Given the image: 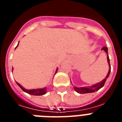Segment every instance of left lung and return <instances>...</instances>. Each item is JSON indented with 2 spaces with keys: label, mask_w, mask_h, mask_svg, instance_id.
Returning a JSON list of instances; mask_svg holds the SVG:
<instances>
[{
  "label": "left lung",
  "mask_w": 122,
  "mask_h": 122,
  "mask_svg": "<svg viewBox=\"0 0 122 122\" xmlns=\"http://www.w3.org/2000/svg\"><path fill=\"white\" fill-rule=\"evenodd\" d=\"M101 50L104 51L107 55V62H108V64L109 65V70L107 76H106V78L104 79L102 81L98 83V84H97L94 85V86H91V87H74V90H75L76 92H77V93H81V94H84V93H93V92H95L98 91V90H100L101 88H102V87L104 86L106 81L107 79L108 78L109 76L110 72H111V65H110V63H109V58L108 53H107V47H103Z\"/></svg>",
  "instance_id": "left-lung-1"
}]
</instances>
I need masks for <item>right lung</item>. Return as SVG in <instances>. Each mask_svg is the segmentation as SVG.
<instances>
[{
    "instance_id": "1",
    "label": "right lung",
    "mask_w": 122,
    "mask_h": 122,
    "mask_svg": "<svg viewBox=\"0 0 122 122\" xmlns=\"http://www.w3.org/2000/svg\"><path fill=\"white\" fill-rule=\"evenodd\" d=\"M18 45H19V44H18ZM18 46H16V48L18 47ZM12 70H13V68H12ZM57 70H56V73H57ZM16 84L19 86V87H20V88H21L24 92H26V93H29V94L30 95H45V93H46V87L43 88V89H32V90H27V89H24L23 87H22L21 85L19 84V83L16 82Z\"/></svg>"
}]
</instances>
